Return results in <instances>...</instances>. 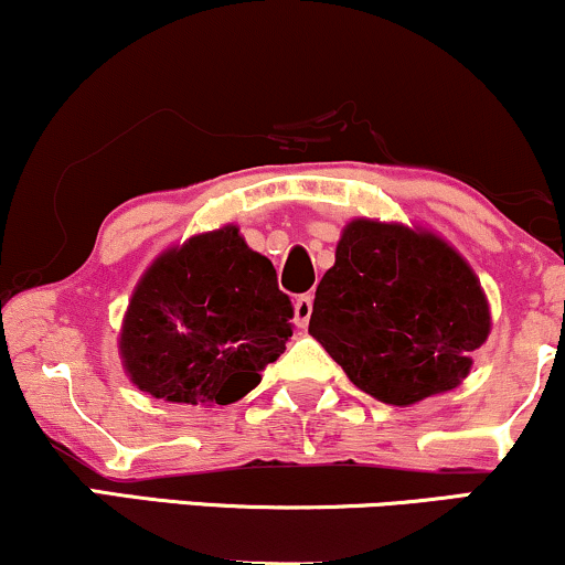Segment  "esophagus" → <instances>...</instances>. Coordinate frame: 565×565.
<instances>
[{
    "label": "esophagus",
    "mask_w": 565,
    "mask_h": 565,
    "mask_svg": "<svg viewBox=\"0 0 565 565\" xmlns=\"http://www.w3.org/2000/svg\"><path fill=\"white\" fill-rule=\"evenodd\" d=\"M310 313H313V297L300 295L295 300V323H297V327H300V329L308 327Z\"/></svg>",
    "instance_id": "1"
}]
</instances>
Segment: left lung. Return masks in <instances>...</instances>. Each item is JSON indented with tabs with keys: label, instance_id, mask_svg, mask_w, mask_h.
I'll use <instances>...</instances> for the list:
<instances>
[{
	"label": "left lung",
	"instance_id": "left-lung-1",
	"mask_svg": "<svg viewBox=\"0 0 565 565\" xmlns=\"http://www.w3.org/2000/svg\"><path fill=\"white\" fill-rule=\"evenodd\" d=\"M308 332L382 404L454 391L491 332L481 281L430 231L359 217L316 289Z\"/></svg>",
	"mask_w": 565,
	"mask_h": 565
}]
</instances>
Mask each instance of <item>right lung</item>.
<instances>
[{
	"instance_id": "obj_1",
	"label": "right lung",
	"mask_w": 565,
	"mask_h": 565,
	"mask_svg": "<svg viewBox=\"0 0 565 565\" xmlns=\"http://www.w3.org/2000/svg\"><path fill=\"white\" fill-rule=\"evenodd\" d=\"M291 313L274 263L223 225L161 252L142 274L121 323V364L153 398L228 406L287 350Z\"/></svg>"
}]
</instances>
